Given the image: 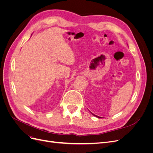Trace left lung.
I'll return each instance as SVG.
<instances>
[{
    "instance_id": "left-lung-1",
    "label": "left lung",
    "mask_w": 153,
    "mask_h": 153,
    "mask_svg": "<svg viewBox=\"0 0 153 153\" xmlns=\"http://www.w3.org/2000/svg\"><path fill=\"white\" fill-rule=\"evenodd\" d=\"M92 115H94V116H96V117H99V118H100V117H98V116H97V115H94V114H92Z\"/></svg>"
}]
</instances>
